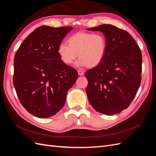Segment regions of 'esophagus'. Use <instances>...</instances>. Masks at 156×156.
<instances>
[{
  "mask_svg": "<svg viewBox=\"0 0 156 156\" xmlns=\"http://www.w3.org/2000/svg\"><path fill=\"white\" fill-rule=\"evenodd\" d=\"M77 72H78V74L79 75H83L84 74V72H83V71L81 70V69H78L77 70Z\"/></svg>",
  "mask_w": 156,
  "mask_h": 156,
  "instance_id": "1",
  "label": "esophagus"
}]
</instances>
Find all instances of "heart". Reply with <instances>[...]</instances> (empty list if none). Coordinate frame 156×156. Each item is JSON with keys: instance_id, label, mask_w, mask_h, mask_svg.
I'll return each instance as SVG.
<instances>
[{"instance_id": "obj_1", "label": "heart", "mask_w": 156, "mask_h": 156, "mask_svg": "<svg viewBox=\"0 0 156 156\" xmlns=\"http://www.w3.org/2000/svg\"><path fill=\"white\" fill-rule=\"evenodd\" d=\"M67 42L68 45L61 43L57 49L60 59L65 64H72L78 56V66L96 67L106 54L107 40L101 32H77L69 36Z\"/></svg>"}]
</instances>
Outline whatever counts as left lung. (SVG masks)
Listing matches in <instances>:
<instances>
[{"label":"left lung","mask_w":156,"mask_h":156,"mask_svg":"<svg viewBox=\"0 0 156 156\" xmlns=\"http://www.w3.org/2000/svg\"><path fill=\"white\" fill-rule=\"evenodd\" d=\"M105 35L107 48L101 63L85 73L88 101L106 115L120 112L130 105L141 82L142 54L128 32L112 25L87 29Z\"/></svg>","instance_id":"1"}]
</instances>
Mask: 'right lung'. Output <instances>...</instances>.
<instances>
[{"instance_id":"obj_1","label":"right lung","mask_w":156,"mask_h":156,"mask_svg":"<svg viewBox=\"0 0 156 156\" xmlns=\"http://www.w3.org/2000/svg\"><path fill=\"white\" fill-rule=\"evenodd\" d=\"M72 27L41 26L22 42L14 56L13 77L17 97L25 109L49 118L64 107L67 92L76 81V69L65 64L58 47Z\"/></svg>"}]
</instances>
